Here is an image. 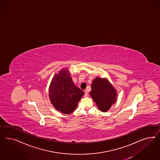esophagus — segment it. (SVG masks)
<instances>
[{
	"instance_id": "34e87169",
	"label": "esophagus",
	"mask_w": 160,
	"mask_h": 160,
	"mask_svg": "<svg viewBox=\"0 0 160 160\" xmlns=\"http://www.w3.org/2000/svg\"><path fill=\"white\" fill-rule=\"evenodd\" d=\"M84 92H85V95H84V96H85V97H88V90H85V91H84Z\"/></svg>"
}]
</instances>
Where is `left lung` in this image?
<instances>
[{"instance_id":"1","label":"left lung","mask_w":160,"mask_h":160,"mask_svg":"<svg viewBox=\"0 0 160 160\" xmlns=\"http://www.w3.org/2000/svg\"><path fill=\"white\" fill-rule=\"evenodd\" d=\"M90 95L102 112H107L117 100L115 89L107 80L101 78L93 80Z\"/></svg>"}]
</instances>
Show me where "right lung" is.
I'll use <instances>...</instances> for the list:
<instances>
[{
  "label": "right lung",
  "mask_w": 160,
  "mask_h": 160,
  "mask_svg": "<svg viewBox=\"0 0 160 160\" xmlns=\"http://www.w3.org/2000/svg\"><path fill=\"white\" fill-rule=\"evenodd\" d=\"M53 107L65 114L72 113L84 92L76 85L67 69H62L53 78L49 89Z\"/></svg>",
  "instance_id": "right-lung-1"
}]
</instances>
